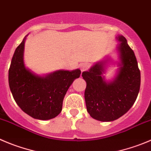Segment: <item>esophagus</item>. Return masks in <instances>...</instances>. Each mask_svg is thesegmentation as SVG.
<instances>
[{
    "label": "esophagus",
    "instance_id": "obj_1",
    "mask_svg": "<svg viewBox=\"0 0 151 151\" xmlns=\"http://www.w3.org/2000/svg\"><path fill=\"white\" fill-rule=\"evenodd\" d=\"M88 67H89L88 64H86V63H83V64H81V65H80V70H81V73L86 71V70L88 69Z\"/></svg>",
    "mask_w": 151,
    "mask_h": 151
}]
</instances>
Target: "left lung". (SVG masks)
Wrapping results in <instances>:
<instances>
[{"mask_svg": "<svg viewBox=\"0 0 151 151\" xmlns=\"http://www.w3.org/2000/svg\"><path fill=\"white\" fill-rule=\"evenodd\" d=\"M118 50L121 64L113 81L104 79V61L96 63L89 71L83 72L87 82L84 99L87 110L92 118L101 122H111L125 114L133 106L140 89L141 76L134 52L127 40L119 35Z\"/></svg>", "mask_w": 151, "mask_h": 151, "instance_id": "left-lung-1", "label": "left lung"}]
</instances>
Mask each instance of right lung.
Returning <instances> with one entry per match:
<instances>
[{"mask_svg": "<svg viewBox=\"0 0 151 151\" xmlns=\"http://www.w3.org/2000/svg\"><path fill=\"white\" fill-rule=\"evenodd\" d=\"M25 39L15 50L9 69L10 90L24 113L36 119H51L61 112L64 96L81 70H58L46 76L32 73L24 62Z\"/></svg>", "mask_w": 151, "mask_h": 151, "instance_id": "1", "label": "right lung"}]
</instances>
